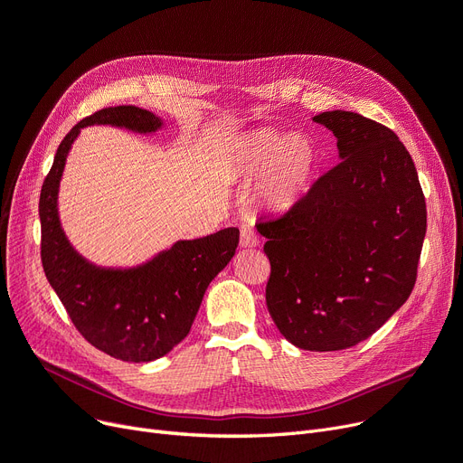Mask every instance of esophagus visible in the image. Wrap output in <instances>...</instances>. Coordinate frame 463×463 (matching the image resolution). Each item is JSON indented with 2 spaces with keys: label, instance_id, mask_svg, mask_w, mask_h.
<instances>
[{
  "label": "esophagus",
  "instance_id": "1",
  "mask_svg": "<svg viewBox=\"0 0 463 463\" xmlns=\"http://www.w3.org/2000/svg\"><path fill=\"white\" fill-rule=\"evenodd\" d=\"M258 245H260L258 235L250 228H245L243 232H241V247H243V249H254Z\"/></svg>",
  "mask_w": 463,
  "mask_h": 463
}]
</instances>
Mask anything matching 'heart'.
Here are the masks:
<instances>
[{
	"label": "heart",
	"instance_id": "obj_1",
	"mask_svg": "<svg viewBox=\"0 0 463 463\" xmlns=\"http://www.w3.org/2000/svg\"><path fill=\"white\" fill-rule=\"evenodd\" d=\"M318 152L311 139L275 129H254L224 150V167L239 181H256L258 200L268 211H292L313 184Z\"/></svg>",
	"mask_w": 463,
	"mask_h": 463
}]
</instances>
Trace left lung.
<instances>
[{"label": "left lung", "mask_w": 463, "mask_h": 463, "mask_svg": "<svg viewBox=\"0 0 463 463\" xmlns=\"http://www.w3.org/2000/svg\"><path fill=\"white\" fill-rule=\"evenodd\" d=\"M337 137L339 164L284 216L258 224L271 263L269 315L292 345L354 346L409 299L426 237V200L405 145L350 111L313 118Z\"/></svg>", "instance_id": "obj_1"}]
</instances>
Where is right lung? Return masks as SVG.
I'll return each instance as SVG.
<instances>
[{"label": "right lung", "instance_id": "obj_1", "mask_svg": "<svg viewBox=\"0 0 463 463\" xmlns=\"http://www.w3.org/2000/svg\"><path fill=\"white\" fill-rule=\"evenodd\" d=\"M103 124L154 134L164 120L136 105L107 107L82 118L60 143L41 188V261L80 335L122 362L165 356L190 332L211 280L239 245V230L177 241L136 268H101L80 256L60 224L58 190L73 141L86 126Z\"/></svg>", "mask_w": 463, "mask_h": 463}]
</instances>
